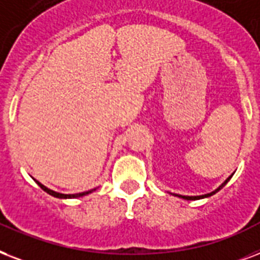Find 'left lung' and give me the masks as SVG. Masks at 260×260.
Listing matches in <instances>:
<instances>
[{
    "label": "left lung",
    "instance_id": "1",
    "mask_svg": "<svg viewBox=\"0 0 260 260\" xmlns=\"http://www.w3.org/2000/svg\"><path fill=\"white\" fill-rule=\"evenodd\" d=\"M229 179H231V178L226 179V180H225V182L222 183V184H221V186L218 187V188H217L216 191H213V192H210V194H206V195H199V197H186V195H178V197H180V198H183V199H187V201H194V199H202V198H206V197H210V195L216 194L217 191H220L221 188H222V187H224L225 184H226V183L229 182Z\"/></svg>",
    "mask_w": 260,
    "mask_h": 260
}]
</instances>
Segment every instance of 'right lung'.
Returning <instances> with one entry per match:
<instances>
[{"instance_id":"obj_1","label":"right lung","mask_w":260,"mask_h":260,"mask_svg":"<svg viewBox=\"0 0 260 260\" xmlns=\"http://www.w3.org/2000/svg\"><path fill=\"white\" fill-rule=\"evenodd\" d=\"M36 183L39 184V187L42 188V190L46 191L47 194L53 195V197H57V198H78V197H82V195H86V194H89V192H92V191H94V188H93V190L85 191V192H80V194H59V192H55V191L50 190V188H47V187H44L42 183H39V182H36Z\"/></svg>"}]
</instances>
